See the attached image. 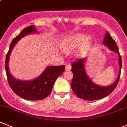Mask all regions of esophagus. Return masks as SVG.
<instances>
[{"mask_svg": "<svg viewBox=\"0 0 127 127\" xmlns=\"http://www.w3.org/2000/svg\"><path fill=\"white\" fill-rule=\"evenodd\" d=\"M71 66L70 64H66V71H69V70H71Z\"/></svg>", "mask_w": 127, "mask_h": 127, "instance_id": "esophagus-1", "label": "esophagus"}]
</instances>
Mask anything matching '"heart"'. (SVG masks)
<instances>
[{"mask_svg": "<svg viewBox=\"0 0 127 127\" xmlns=\"http://www.w3.org/2000/svg\"><path fill=\"white\" fill-rule=\"evenodd\" d=\"M84 40H85L84 41V45H86L89 42L90 39L88 37L85 38V36L82 34H76L70 36L64 41L62 46L63 49L64 51L67 52L71 51L79 47Z\"/></svg>", "mask_w": 127, "mask_h": 127, "instance_id": "obj_1", "label": "heart"}]
</instances>
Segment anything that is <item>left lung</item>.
Instances as JSON below:
<instances>
[{
  "label": "left lung",
  "instance_id": "1",
  "mask_svg": "<svg viewBox=\"0 0 127 127\" xmlns=\"http://www.w3.org/2000/svg\"><path fill=\"white\" fill-rule=\"evenodd\" d=\"M103 43L104 45L107 46L110 50L118 54L120 73L118 78L115 80V82L111 86H98L93 83L87 75L84 69L85 59H80L75 61L71 64V71L73 75L71 86L73 91L80 98L86 100H96L103 98L111 94L118 84L122 66V57L119 52L118 48L117 47L114 39L111 37L108 32L105 34Z\"/></svg>",
  "mask_w": 127,
  "mask_h": 127
}]
</instances>
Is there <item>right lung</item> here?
I'll return each mask as SVG.
<instances>
[{
    "label": "right lung",
    "instance_id": "obj_1",
    "mask_svg": "<svg viewBox=\"0 0 127 127\" xmlns=\"http://www.w3.org/2000/svg\"><path fill=\"white\" fill-rule=\"evenodd\" d=\"M35 32L36 31L34 25H30L24 29L12 41L5 61V72L11 88L18 96L29 100H40L48 96L51 93L57 77L65 70V65L48 66L40 76L34 80L29 81L17 80L11 75L9 71L8 63L12 49L22 37Z\"/></svg>",
    "mask_w": 127,
    "mask_h": 127
}]
</instances>
